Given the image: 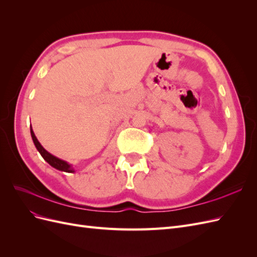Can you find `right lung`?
I'll list each match as a JSON object with an SVG mask.
<instances>
[{"mask_svg":"<svg viewBox=\"0 0 257 257\" xmlns=\"http://www.w3.org/2000/svg\"><path fill=\"white\" fill-rule=\"evenodd\" d=\"M31 136H32V139H33V143L36 147V149L38 150V152L41 153L42 157L44 158V160L48 163V164H50L52 167L57 168L59 170H62V172H65V173H73L74 172V168L68 164V163H66L65 161H62L56 157H53L52 154H50L48 151H46L43 146L40 144V142L37 141V138L34 134V132L32 130V127H31Z\"/></svg>","mask_w":257,"mask_h":257,"instance_id":"obj_1","label":"right lung"}]
</instances>
